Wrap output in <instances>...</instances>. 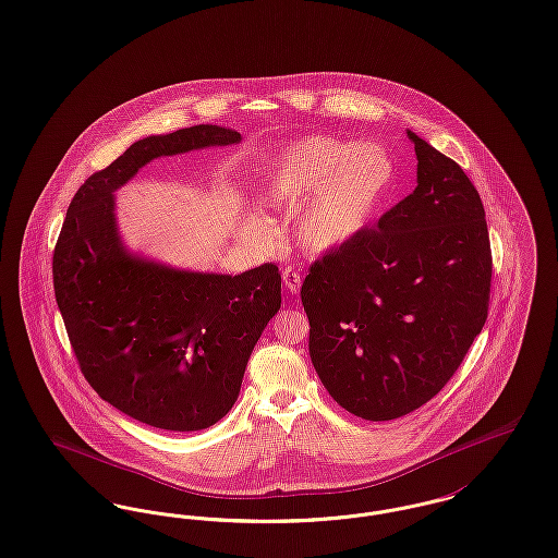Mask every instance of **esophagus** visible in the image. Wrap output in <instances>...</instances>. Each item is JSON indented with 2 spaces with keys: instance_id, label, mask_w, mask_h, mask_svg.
Returning a JSON list of instances; mask_svg holds the SVG:
<instances>
[{
  "instance_id": "1",
  "label": "esophagus",
  "mask_w": 558,
  "mask_h": 558,
  "mask_svg": "<svg viewBox=\"0 0 558 558\" xmlns=\"http://www.w3.org/2000/svg\"><path fill=\"white\" fill-rule=\"evenodd\" d=\"M282 280H284V287H287L291 293H295V295L299 293L303 278H301V271L296 269L295 265H287V267L282 269Z\"/></svg>"
}]
</instances>
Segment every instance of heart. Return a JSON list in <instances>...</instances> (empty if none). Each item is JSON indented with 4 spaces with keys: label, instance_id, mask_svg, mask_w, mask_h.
<instances>
[{
    "label": "heart",
    "instance_id": "1",
    "mask_svg": "<svg viewBox=\"0 0 558 558\" xmlns=\"http://www.w3.org/2000/svg\"><path fill=\"white\" fill-rule=\"evenodd\" d=\"M393 179L392 158L375 143L350 145L335 136H307L280 151L263 183V202L293 210L299 244L323 255L361 233Z\"/></svg>",
    "mask_w": 558,
    "mask_h": 558
}]
</instances>
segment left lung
<instances>
[{
  "label": "left lung",
  "instance_id": "8db88e82",
  "mask_svg": "<svg viewBox=\"0 0 558 558\" xmlns=\"http://www.w3.org/2000/svg\"><path fill=\"white\" fill-rule=\"evenodd\" d=\"M407 134L413 194L312 263L301 287L312 364L332 400L368 422L402 417L440 392L489 312L481 196L458 162Z\"/></svg>",
  "mask_w": 558,
  "mask_h": 558
}]
</instances>
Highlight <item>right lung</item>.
Segmentation results:
<instances>
[{"instance_id": "add662e5", "label": "right lung", "mask_w": 558, "mask_h": 558, "mask_svg": "<svg viewBox=\"0 0 558 558\" xmlns=\"http://www.w3.org/2000/svg\"><path fill=\"white\" fill-rule=\"evenodd\" d=\"M238 141L199 124L132 143L77 190L54 246V295L86 381L147 426L194 432L228 415L282 280L274 263L226 276L131 255L113 192L156 158Z\"/></svg>"}]
</instances>
